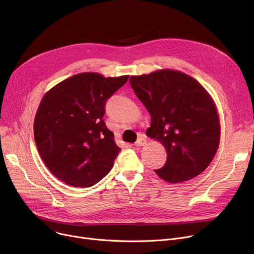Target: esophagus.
<instances>
[{
    "label": "esophagus",
    "mask_w": 254,
    "mask_h": 254,
    "mask_svg": "<svg viewBox=\"0 0 254 254\" xmlns=\"http://www.w3.org/2000/svg\"><path fill=\"white\" fill-rule=\"evenodd\" d=\"M145 143H146V140L144 138H139L137 140V142L135 143V146H137V147H140V146L145 145Z\"/></svg>",
    "instance_id": "34e87169"
}]
</instances>
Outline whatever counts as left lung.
<instances>
[{"mask_svg":"<svg viewBox=\"0 0 254 254\" xmlns=\"http://www.w3.org/2000/svg\"><path fill=\"white\" fill-rule=\"evenodd\" d=\"M129 83L151 116L146 135L167 150V162L156 174L170 183L201 174L214 157L220 137L216 107L206 89L173 70L130 76Z\"/></svg>","mask_w":254,"mask_h":254,"instance_id":"1","label":"left lung"}]
</instances>
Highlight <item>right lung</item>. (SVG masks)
<instances>
[{"mask_svg": "<svg viewBox=\"0 0 254 254\" xmlns=\"http://www.w3.org/2000/svg\"><path fill=\"white\" fill-rule=\"evenodd\" d=\"M127 79L77 74L51 88L40 103L36 146L49 171L65 184L90 188L112 169L122 149L103 116L106 102Z\"/></svg>", "mask_w": 254, "mask_h": 254, "instance_id": "1", "label": "right lung"}]
</instances>
